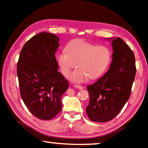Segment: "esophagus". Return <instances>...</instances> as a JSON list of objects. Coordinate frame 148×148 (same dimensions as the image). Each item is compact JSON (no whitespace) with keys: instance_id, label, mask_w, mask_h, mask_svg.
<instances>
[{"instance_id":"1","label":"esophagus","mask_w":148,"mask_h":148,"mask_svg":"<svg viewBox=\"0 0 148 148\" xmlns=\"http://www.w3.org/2000/svg\"><path fill=\"white\" fill-rule=\"evenodd\" d=\"M74 87L75 88H78V89H83V86H82V85H74Z\"/></svg>"}]
</instances>
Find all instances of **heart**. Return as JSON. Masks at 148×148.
Segmentation results:
<instances>
[{
    "label": "heart",
    "instance_id": "b5f03b06",
    "mask_svg": "<svg viewBox=\"0 0 148 148\" xmlns=\"http://www.w3.org/2000/svg\"><path fill=\"white\" fill-rule=\"evenodd\" d=\"M66 52H58L56 60L62 74L66 76L72 69L78 66L69 75V79L75 83L87 81L88 77L96 79L103 74L111 60V53L103 45L96 46L82 39L68 42Z\"/></svg>",
    "mask_w": 148,
    "mask_h": 148
}]
</instances>
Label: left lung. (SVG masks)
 <instances>
[{
	"instance_id": "obj_1",
	"label": "left lung",
	"mask_w": 148,
	"mask_h": 148,
	"mask_svg": "<svg viewBox=\"0 0 148 148\" xmlns=\"http://www.w3.org/2000/svg\"><path fill=\"white\" fill-rule=\"evenodd\" d=\"M111 41L112 61L106 73L88 85L89 103L86 112L90 120L106 122L119 113L130 98L136 74L135 58L130 47L120 38Z\"/></svg>"
}]
</instances>
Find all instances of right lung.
<instances>
[{"instance_id":"1","label":"right lung","mask_w":148,"mask_h":148,"mask_svg":"<svg viewBox=\"0 0 148 148\" xmlns=\"http://www.w3.org/2000/svg\"><path fill=\"white\" fill-rule=\"evenodd\" d=\"M60 39L55 34L41 32L26 42L17 63L21 96L37 119L51 120L61 111V96L69 83L58 70L55 53Z\"/></svg>"}]
</instances>
